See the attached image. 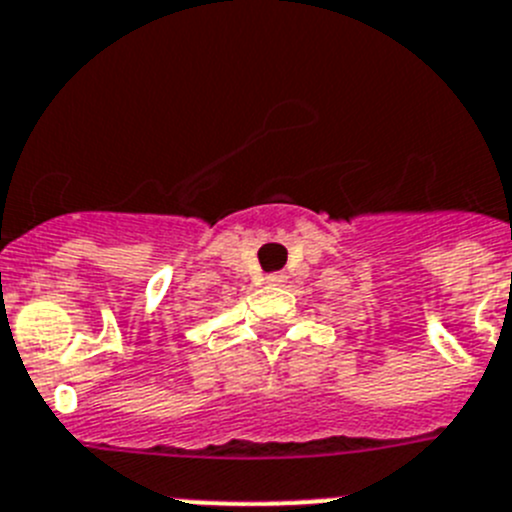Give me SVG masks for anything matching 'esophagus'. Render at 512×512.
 <instances>
[{
	"label": "esophagus",
	"instance_id": "34e87169",
	"mask_svg": "<svg viewBox=\"0 0 512 512\" xmlns=\"http://www.w3.org/2000/svg\"><path fill=\"white\" fill-rule=\"evenodd\" d=\"M266 281H269V284H281V281H284V274H269Z\"/></svg>",
	"mask_w": 512,
	"mask_h": 512
}]
</instances>
